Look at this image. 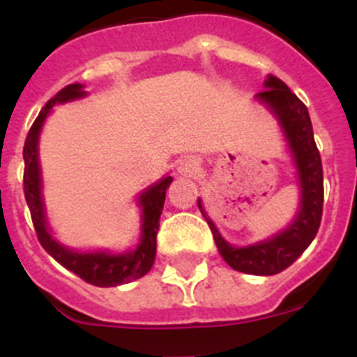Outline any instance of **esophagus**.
<instances>
[{"label": "esophagus", "mask_w": 357, "mask_h": 357, "mask_svg": "<svg viewBox=\"0 0 357 357\" xmlns=\"http://www.w3.org/2000/svg\"><path fill=\"white\" fill-rule=\"evenodd\" d=\"M198 172V160L195 157H184L178 164V173L181 175H195Z\"/></svg>", "instance_id": "34e87169"}]
</instances>
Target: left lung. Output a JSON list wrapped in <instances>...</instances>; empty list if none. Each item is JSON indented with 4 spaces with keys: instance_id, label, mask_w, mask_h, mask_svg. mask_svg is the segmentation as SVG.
<instances>
[{
    "instance_id": "left-lung-1",
    "label": "left lung",
    "mask_w": 357,
    "mask_h": 357,
    "mask_svg": "<svg viewBox=\"0 0 357 357\" xmlns=\"http://www.w3.org/2000/svg\"><path fill=\"white\" fill-rule=\"evenodd\" d=\"M264 87L266 89L261 91L257 98L272 107L273 112L279 116L298 168L302 189L298 216L288 230L277 234L270 241L257 243L245 248H234L220 236L198 202L223 259L230 268L250 275H275L291 266L317 236L321 222V211H324V169H321L320 151L314 143L313 125L307 107L296 98L295 93H291L284 82L273 75L268 77Z\"/></svg>"
}]
</instances>
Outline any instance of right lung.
<instances>
[{"instance_id": "add662e5", "label": "right lung", "mask_w": 357, "mask_h": 357, "mask_svg": "<svg viewBox=\"0 0 357 357\" xmlns=\"http://www.w3.org/2000/svg\"><path fill=\"white\" fill-rule=\"evenodd\" d=\"M80 84L66 85L48 103L43 107L39 116L36 118L31 128L28 130L26 141L23 148L24 173H23V189L26 198L28 209H30L31 222L36 227V234L43 248L52 255L53 259L59 261L69 272L77 273L80 279L93 286L102 288H112V286L130 282L139 279L144 273L150 272L151 264L155 261L157 252V230H159V218L164 207V198L172 184V176H166L159 184L151 185L139 197L143 206V239H141L137 250L130 254L110 255V254H77L55 241L50 236L46 220H44L43 198H40V175H39V159H37V139L39 130L43 127L44 118L55 103H64L75 98L84 96Z\"/></svg>"}]
</instances>
